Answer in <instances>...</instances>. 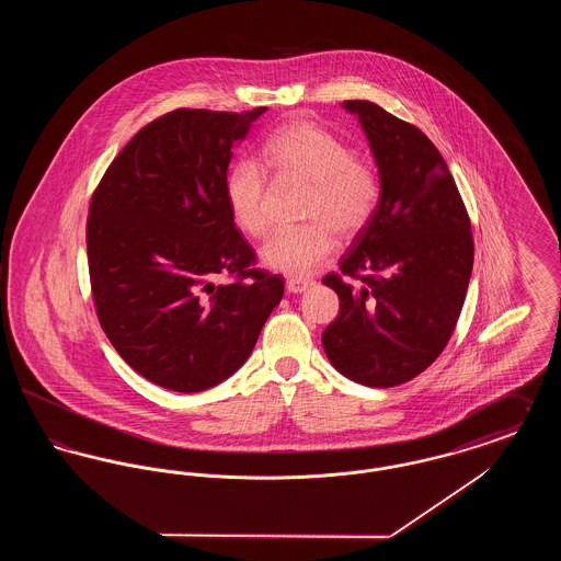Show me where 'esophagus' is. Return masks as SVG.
Returning a JSON list of instances; mask_svg holds the SVG:
<instances>
[{
  "label": "esophagus",
  "mask_w": 561,
  "mask_h": 561,
  "mask_svg": "<svg viewBox=\"0 0 561 561\" xmlns=\"http://www.w3.org/2000/svg\"><path fill=\"white\" fill-rule=\"evenodd\" d=\"M309 286H313V282L302 279V277H288V282H286V290L290 294L305 293Z\"/></svg>",
  "instance_id": "34e87169"
}]
</instances>
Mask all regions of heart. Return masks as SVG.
<instances>
[{"instance_id": "1", "label": "heart", "mask_w": 561, "mask_h": 561, "mask_svg": "<svg viewBox=\"0 0 561 561\" xmlns=\"http://www.w3.org/2000/svg\"><path fill=\"white\" fill-rule=\"evenodd\" d=\"M263 161L275 176L309 183L302 216L307 225L275 231L261 248L268 268L307 275L334 250L336 238H353L373 218L380 181L370 163L353 158L343 138L307 119H294L268 136ZM267 176L252 160H238L227 172L225 197L243 233L261 238L268 231Z\"/></svg>"}]
</instances>
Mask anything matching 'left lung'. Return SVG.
<instances>
[{
  "label": "left lung",
  "instance_id": "8db88e82",
  "mask_svg": "<svg viewBox=\"0 0 561 561\" xmlns=\"http://www.w3.org/2000/svg\"><path fill=\"white\" fill-rule=\"evenodd\" d=\"M357 115L378 168L380 199L330 273L341 311L321 343L330 364L366 387H396L427 370L448 345L473 268L471 222L453 174L416 126L368 101Z\"/></svg>",
  "mask_w": 561,
  "mask_h": 561
}]
</instances>
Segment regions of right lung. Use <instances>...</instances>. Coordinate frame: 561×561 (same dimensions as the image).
I'll return each mask as SVG.
<instances>
[{
  "instance_id": "obj_1",
  "label": "right lung",
  "mask_w": 561,
  "mask_h": 561,
  "mask_svg": "<svg viewBox=\"0 0 561 561\" xmlns=\"http://www.w3.org/2000/svg\"><path fill=\"white\" fill-rule=\"evenodd\" d=\"M267 107L176 108L147 124L92 195L85 243L96 316L147 380L197 393L250 357L284 277L254 268L225 197L233 145ZM218 274L233 276L216 285Z\"/></svg>"
}]
</instances>
